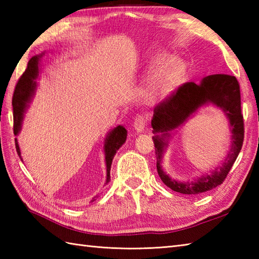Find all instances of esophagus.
Listing matches in <instances>:
<instances>
[{
	"instance_id": "esophagus-1",
	"label": "esophagus",
	"mask_w": 259,
	"mask_h": 259,
	"mask_svg": "<svg viewBox=\"0 0 259 259\" xmlns=\"http://www.w3.org/2000/svg\"><path fill=\"white\" fill-rule=\"evenodd\" d=\"M134 126H135V130L137 133H142L146 129L147 126V118L146 115L144 114H138L135 119V122H134Z\"/></svg>"
}]
</instances>
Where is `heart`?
Segmentation results:
<instances>
[{"mask_svg": "<svg viewBox=\"0 0 259 259\" xmlns=\"http://www.w3.org/2000/svg\"><path fill=\"white\" fill-rule=\"evenodd\" d=\"M185 63L179 58L167 60L166 54H159L148 65V70L155 71L149 87H148L146 100L153 104L168 98L176 90L185 74Z\"/></svg>", "mask_w": 259, "mask_h": 259, "instance_id": "1", "label": "heart"}]
</instances>
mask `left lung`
Listing matches in <instances>:
<instances>
[{
	"mask_svg": "<svg viewBox=\"0 0 259 259\" xmlns=\"http://www.w3.org/2000/svg\"><path fill=\"white\" fill-rule=\"evenodd\" d=\"M207 105L221 108L230 121L232 136L227 156L210 173L190 182H180L170 178L162 168V160L172 133L181 127L198 109ZM151 126L155 135L152 139L156 148L158 175L164 185L185 195H199L216 188L227 177L244 141V121L237 79L229 74H211L205 76L198 84L187 82L155 108Z\"/></svg>",
	"mask_w": 259,
	"mask_h": 259,
	"instance_id": "left-lung-1",
	"label": "left lung"
}]
</instances>
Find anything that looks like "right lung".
<instances>
[{
  "label": "right lung",
  "instance_id": "right-lung-1",
  "mask_svg": "<svg viewBox=\"0 0 259 259\" xmlns=\"http://www.w3.org/2000/svg\"><path fill=\"white\" fill-rule=\"evenodd\" d=\"M43 54H37V56L32 57L31 60L27 63V68L25 72L22 74L18 84L15 87L12 106H13V119H14V135L18 136L22 129V123H23L24 113L26 109L29 108V104L32 101L33 97L35 95L36 90V80L38 79V74L41 72L40 68V61ZM126 130L123 125H117L115 128L111 129L107 134L106 138L103 141V151H104V160H106V167H107V178L104 185H108L110 181V169H111V164L113 157L119 150V148L122 146L126 140ZM15 147L18 155L21 157V150L19 147L18 139H15ZM98 197V196H96ZM93 197V200L95 198Z\"/></svg>",
  "mask_w": 259,
  "mask_h": 259
}]
</instances>
